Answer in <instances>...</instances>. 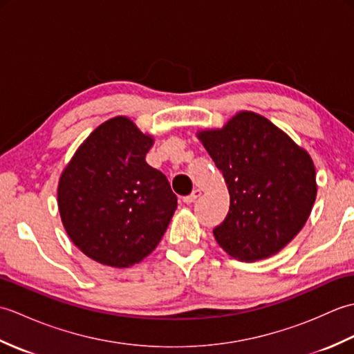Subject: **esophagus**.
<instances>
[{"label":"esophagus","mask_w":354,"mask_h":354,"mask_svg":"<svg viewBox=\"0 0 354 354\" xmlns=\"http://www.w3.org/2000/svg\"><path fill=\"white\" fill-rule=\"evenodd\" d=\"M199 196H201V190H199V189H196V190H193V192H192V194H189V196H185L183 201H184V204L190 205V204H193V202L196 201Z\"/></svg>","instance_id":"obj_1"}]
</instances>
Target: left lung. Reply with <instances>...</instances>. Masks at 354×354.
<instances>
[{
	"label": "left lung",
	"mask_w": 354,
	"mask_h": 354,
	"mask_svg": "<svg viewBox=\"0 0 354 354\" xmlns=\"http://www.w3.org/2000/svg\"><path fill=\"white\" fill-rule=\"evenodd\" d=\"M198 138L222 171L230 212L216 242L242 261L280 252L303 230L317 199V171L307 150L266 117L240 111Z\"/></svg>",
	"instance_id": "left-lung-1"
}]
</instances>
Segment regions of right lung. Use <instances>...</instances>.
Wrapping results in <instances>:
<instances>
[{"instance_id": "add662e5", "label": "right lung", "mask_w": 354, "mask_h": 354, "mask_svg": "<svg viewBox=\"0 0 354 354\" xmlns=\"http://www.w3.org/2000/svg\"><path fill=\"white\" fill-rule=\"evenodd\" d=\"M153 141L131 118H109L89 133L59 178L66 234L97 263H140L169 227L178 201L165 175L146 162Z\"/></svg>"}]
</instances>
